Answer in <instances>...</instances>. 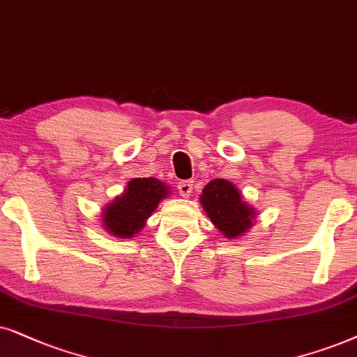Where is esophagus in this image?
<instances>
[{"label":"esophagus","mask_w":357,"mask_h":357,"mask_svg":"<svg viewBox=\"0 0 357 357\" xmlns=\"http://www.w3.org/2000/svg\"><path fill=\"white\" fill-rule=\"evenodd\" d=\"M192 189H194V184L192 181H181L178 184V191L181 194L183 197H189L192 194Z\"/></svg>","instance_id":"1"}]
</instances>
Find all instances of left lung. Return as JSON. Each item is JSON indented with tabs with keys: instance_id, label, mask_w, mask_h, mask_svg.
Returning a JSON list of instances; mask_svg holds the SVG:
<instances>
[{
	"instance_id": "obj_1",
	"label": "left lung",
	"mask_w": 357,
	"mask_h": 357,
	"mask_svg": "<svg viewBox=\"0 0 357 357\" xmlns=\"http://www.w3.org/2000/svg\"><path fill=\"white\" fill-rule=\"evenodd\" d=\"M199 202L207 217L228 240L243 236L253 227L256 208L243 201L240 189L227 179H213L202 189Z\"/></svg>"
}]
</instances>
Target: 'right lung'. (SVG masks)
<instances>
[{"label":"right lung","mask_w":357,"mask_h":357,"mask_svg":"<svg viewBox=\"0 0 357 357\" xmlns=\"http://www.w3.org/2000/svg\"><path fill=\"white\" fill-rule=\"evenodd\" d=\"M169 186L156 178H135L121 196L102 208L104 230L117 238H134L160 202L169 196Z\"/></svg>","instance_id":"obj_1"}]
</instances>
